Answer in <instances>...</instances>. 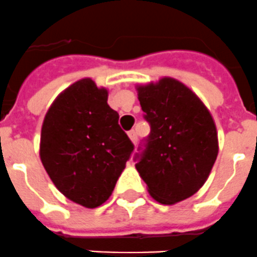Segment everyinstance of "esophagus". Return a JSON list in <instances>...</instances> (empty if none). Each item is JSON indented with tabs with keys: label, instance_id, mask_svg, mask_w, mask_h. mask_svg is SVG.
<instances>
[{
	"label": "esophagus",
	"instance_id": "esophagus-1",
	"mask_svg": "<svg viewBox=\"0 0 257 257\" xmlns=\"http://www.w3.org/2000/svg\"><path fill=\"white\" fill-rule=\"evenodd\" d=\"M128 136H129V138H131L132 142H133V143H137L138 137H137V133H136V131L128 132Z\"/></svg>",
	"mask_w": 257,
	"mask_h": 257
}]
</instances>
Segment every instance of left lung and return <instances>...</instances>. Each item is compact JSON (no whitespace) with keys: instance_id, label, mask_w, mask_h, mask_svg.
Here are the masks:
<instances>
[{"instance_id":"obj_1","label":"left lung","mask_w":257,"mask_h":257,"mask_svg":"<svg viewBox=\"0 0 257 257\" xmlns=\"http://www.w3.org/2000/svg\"><path fill=\"white\" fill-rule=\"evenodd\" d=\"M136 88L151 125L136 169L155 201L174 205L195 195L209 178L219 152L216 125L197 94L174 78Z\"/></svg>"}]
</instances>
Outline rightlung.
<instances>
[{"instance_id": "1", "label": "right lung", "mask_w": 257, "mask_h": 257, "mask_svg": "<svg viewBox=\"0 0 257 257\" xmlns=\"http://www.w3.org/2000/svg\"><path fill=\"white\" fill-rule=\"evenodd\" d=\"M107 97L91 78L73 83L55 98L41 131L39 156L48 177L88 209L108 200L134 149Z\"/></svg>"}]
</instances>
